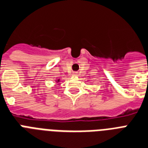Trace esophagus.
Returning a JSON list of instances; mask_svg holds the SVG:
<instances>
[{
    "label": "esophagus",
    "mask_w": 148,
    "mask_h": 148,
    "mask_svg": "<svg viewBox=\"0 0 148 148\" xmlns=\"http://www.w3.org/2000/svg\"><path fill=\"white\" fill-rule=\"evenodd\" d=\"M72 75H73V76H77V72H73V73H72Z\"/></svg>",
    "instance_id": "34e87169"
}]
</instances>
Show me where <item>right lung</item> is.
I'll return each instance as SVG.
<instances>
[{"label":"right lung","instance_id":"add662e5","mask_svg":"<svg viewBox=\"0 0 148 148\" xmlns=\"http://www.w3.org/2000/svg\"><path fill=\"white\" fill-rule=\"evenodd\" d=\"M58 81H59V80H58Z\"/></svg>","mask_w":148,"mask_h":148}]
</instances>
